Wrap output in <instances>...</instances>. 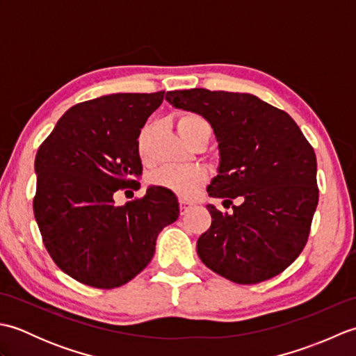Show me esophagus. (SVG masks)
I'll use <instances>...</instances> for the list:
<instances>
[{
  "instance_id": "obj_1",
  "label": "esophagus",
  "mask_w": 356,
  "mask_h": 356,
  "mask_svg": "<svg viewBox=\"0 0 356 356\" xmlns=\"http://www.w3.org/2000/svg\"><path fill=\"white\" fill-rule=\"evenodd\" d=\"M179 205H180V213L185 214L188 209H190L191 207H194V202L186 200V199H180V200H179Z\"/></svg>"
}]
</instances>
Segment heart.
<instances>
[{
    "instance_id": "heart-1",
    "label": "heart",
    "mask_w": 356,
    "mask_h": 356,
    "mask_svg": "<svg viewBox=\"0 0 356 356\" xmlns=\"http://www.w3.org/2000/svg\"><path fill=\"white\" fill-rule=\"evenodd\" d=\"M176 127L179 134L182 136L186 142H190L202 131H211L208 120L197 115V113H185V115L177 119ZM143 136H145V131L142 133L140 145ZM207 179L208 172L205 168H202V166L170 165L163 166V168L154 172L153 184L157 186L166 188V190H170L179 195H184V197H190V195H193L207 182Z\"/></svg>"
}]
</instances>
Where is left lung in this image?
<instances>
[{"instance_id":"left-lung-1","label":"left lung","mask_w":356,"mask_h":356,"mask_svg":"<svg viewBox=\"0 0 356 356\" xmlns=\"http://www.w3.org/2000/svg\"><path fill=\"white\" fill-rule=\"evenodd\" d=\"M165 99L213 127L220 165L208 194L243 199L232 214L207 207L213 222L197 240L200 260L238 284L278 275L303 251L318 205L312 145L286 111L254 95L191 88Z\"/></svg>"}]
</instances>
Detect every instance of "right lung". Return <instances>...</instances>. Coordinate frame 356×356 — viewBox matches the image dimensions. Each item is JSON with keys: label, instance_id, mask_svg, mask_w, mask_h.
I'll list each match as a JSON object with an SVG mask.
<instances>
[{"label": "right lung", "instance_id": "right-lung-1", "mask_svg": "<svg viewBox=\"0 0 356 356\" xmlns=\"http://www.w3.org/2000/svg\"><path fill=\"white\" fill-rule=\"evenodd\" d=\"M163 95L116 93L73 105L38 148V228L56 266L79 283H128L153 259L159 232L177 220V199L166 188L149 186L125 205L113 199L140 186L138 138Z\"/></svg>", "mask_w": 356, "mask_h": 356}]
</instances>
